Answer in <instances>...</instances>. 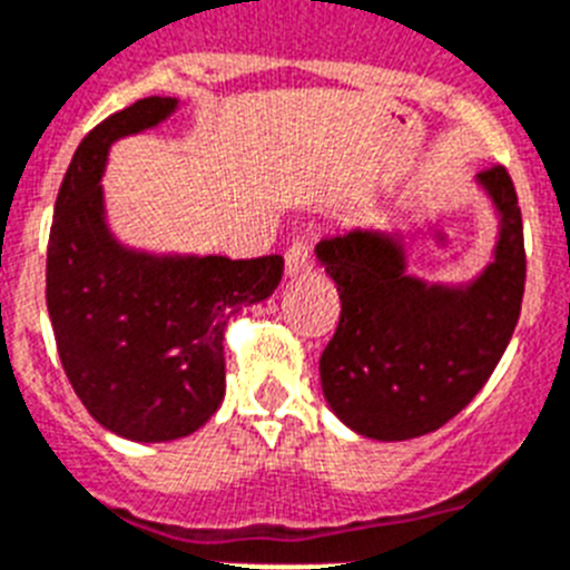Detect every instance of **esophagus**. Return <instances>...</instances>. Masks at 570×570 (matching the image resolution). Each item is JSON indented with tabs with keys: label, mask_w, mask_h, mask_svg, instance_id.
Segmentation results:
<instances>
[{
	"label": "esophagus",
	"mask_w": 570,
	"mask_h": 570,
	"mask_svg": "<svg viewBox=\"0 0 570 570\" xmlns=\"http://www.w3.org/2000/svg\"><path fill=\"white\" fill-rule=\"evenodd\" d=\"M311 267H314V259H311V250L305 242H294V245L285 250V274L291 279H299V276L311 274Z\"/></svg>",
	"instance_id": "1"
}]
</instances>
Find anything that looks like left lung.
<instances>
[{
  "label": "left lung",
  "mask_w": 570,
  "mask_h": 570,
  "mask_svg": "<svg viewBox=\"0 0 570 570\" xmlns=\"http://www.w3.org/2000/svg\"><path fill=\"white\" fill-rule=\"evenodd\" d=\"M475 184L499 216L493 256L470 282L410 274L401 233L323 238L317 262L340 291V323L320 357L334 415L374 441H410L444 426L488 383L519 323L524 238L504 167Z\"/></svg>",
  "instance_id": "8db88e82"
}]
</instances>
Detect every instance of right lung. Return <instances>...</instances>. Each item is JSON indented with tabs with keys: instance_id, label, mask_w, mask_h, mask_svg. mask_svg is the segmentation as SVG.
<instances>
[{
	"instance_id": "add662e5",
	"label": "right lung",
	"mask_w": 570,
	"mask_h": 570,
	"mask_svg": "<svg viewBox=\"0 0 570 570\" xmlns=\"http://www.w3.org/2000/svg\"><path fill=\"white\" fill-rule=\"evenodd\" d=\"M178 97H144L97 124L53 204L46 303L66 377L97 424L158 444L196 432L225 397V328L233 311L274 294L282 256L227 259L124 245L106 218L115 140L155 129Z\"/></svg>"
}]
</instances>
